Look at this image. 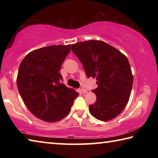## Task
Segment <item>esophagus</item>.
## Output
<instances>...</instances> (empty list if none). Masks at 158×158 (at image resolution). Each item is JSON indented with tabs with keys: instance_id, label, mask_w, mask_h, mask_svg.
Returning a JSON list of instances; mask_svg holds the SVG:
<instances>
[{
	"instance_id": "1",
	"label": "esophagus",
	"mask_w": 158,
	"mask_h": 158,
	"mask_svg": "<svg viewBox=\"0 0 158 158\" xmlns=\"http://www.w3.org/2000/svg\"><path fill=\"white\" fill-rule=\"evenodd\" d=\"M80 90H81V92L83 93V94H85V93H88V91L85 89H80Z\"/></svg>"
}]
</instances>
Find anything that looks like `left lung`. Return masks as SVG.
I'll list each match as a JSON object with an SVG mask.
<instances>
[{
	"mask_svg": "<svg viewBox=\"0 0 158 158\" xmlns=\"http://www.w3.org/2000/svg\"><path fill=\"white\" fill-rule=\"evenodd\" d=\"M72 50L82 63L88 78L97 80L98 88L92 91L96 101L89 112L102 121H107L121 113L129 101L133 76L127 57L105 42H80Z\"/></svg>",
	"mask_w": 158,
	"mask_h": 158,
	"instance_id": "8db88e82",
	"label": "left lung"
}]
</instances>
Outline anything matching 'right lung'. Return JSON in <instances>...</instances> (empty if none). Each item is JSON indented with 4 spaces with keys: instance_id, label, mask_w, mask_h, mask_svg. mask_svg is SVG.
<instances>
[{
    "instance_id": "right-lung-1",
    "label": "right lung",
    "mask_w": 158,
    "mask_h": 158,
    "mask_svg": "<svg viewBox=\"0 0 158 158\" xmlns=\"http://www.w3.org/2000/svg\"><path fill=\"white\" fill-rule=\"evenodd\" d=\"M70 50L71 44L42 47L28 53L20 63L17 78L19 92L28 110L44 121L63 119L79 95L61 84L60 68Z\"/></svg>"
}]
</instances>
